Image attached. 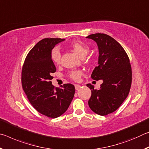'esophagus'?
<instances>
[{
    "label": "esophagus",
    "mask_w": 149,
    "mask_h": 149,
    "mask_svg": "<svg viewBox=\"0 0 149 149\" xmlns=\"http://www.w3.org/2000/svg\"><path fill=\"white\" fill-rule=\"evenodd\" d=\"M80 87H81V85H78V84H75V89H76V90L79 89Z\"/></svg>",
    "instance_id": "obj_1"
}]
</instances>
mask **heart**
<instances>
[{"label": "heart", "mask_w": 149, "mask_h": 149, "mask_svg": "<svg viewBox=\"0 0 149 149\" xmlns=\"http://www.w3.org/2000/svg\"><path fill=\"white\" fill-rule=\"evenodd\" d=\"M70 47L74 50L78 56L81 58H84L87 52H89V48L86 44L80 41H74L70 44ZM61 58V53L58 48H54L52 50L51 52V59L55 64H58L60 62ZM83 73L80 70H74L70 72V76L73 80L75 81H78L80 80L81 76Z\"/></svg>", "instance_id": "obj_1"}]
</instances>
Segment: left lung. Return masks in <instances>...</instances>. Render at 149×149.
<instances>
[{"mask_svg": "<svg viewBox=\"0 0 149 149\" xmlns=\"http://www.w3.org/2000/svg\"><path fill=\"white\" fill-rule=\"evenodd\" d=\"M97 42L99 49L98 66L93 71L91 78L102 80L99 89L91 90L88 101L91 109L96 114L106 116L116 110L129 94L132 73L130 59L119 42L108 35L95 33L86 37Z\"/></svg>", "mask_w": 149, "mask_h": 149, "instance_id": "left-lung-1", "label": "left lung"}]
</instances>
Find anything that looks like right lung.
<instances>
[{"label":"right lung","instance_id":"obj_1","mask_svg":"<svg viewBox=\"0 0 149 149\" xmlns=\"http://www.w3.org/2000/svg\"><path fill=\"white\" fill-rule=\"evenodd\" d=\"M64 39L46 38L37 42L27 54L22 72V84L31 105L39 113L56 118L67 110L75 94L71 84L54 88L50 80L56 71L52 50Z\"/></svg>","mask_w":149,"mask_h":149}]
</instances>
